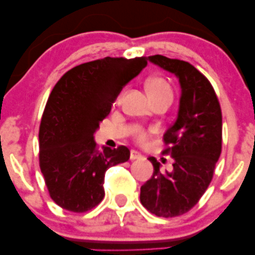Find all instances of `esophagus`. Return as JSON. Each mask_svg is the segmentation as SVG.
Instances as JSON below:
<instances>
[{
	"label": "esophagus",
	"instance_id": "obj_1",
	"mask_svg": "<svg viewBox=\"0 0 255 255\" xmlns=\"http://www.w3.org/2000/svg\"><path fill=\"white\" fill-rule=\"evenodd\" d=\"M129 158H130V160H135V159H141L142 156L139 153V152L131 150V151H130V157H129Z\"/></svg>",
	"mask_w": 255,
	"mask_h": 255
}]
</instances>
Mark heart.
Returning a JSON list of instances; mask_svg holds the SVG:
<instances>
[{"label": "heart", "mask_w": 255, "mask_h": 255, "mask_svg": "<svg viewBox=\"0 0 255 255\" xmlns=\"http://www.w3.org/2000/svg\"><path fill=\"white\" fill-rule=\"evenodd\" d=\"M145 87H146V91H147L148 96H150V98H153L156 97V96H159L165 92H171L170 86H169L168 83H166L164 79L159 77H152L150 79H147V81H146L145 84ZM137 139H139L140 141H142V140L145 139L144 131L142 130L137 131Z\"/></svg>", "instance_id": "obj_1"}]
</instances>
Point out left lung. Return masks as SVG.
Here are the masks:
<instances>
[{
    "label": "left lung",
    "instance_id": "obj_1",
    "mask_svg": "<svg viewBox=\"0 0 255 255\" xmlns=\"http://www.w3.org/2000/svg\"><path fill=\"white\" fill-rule=\"evenodd\" d=\"M148 61L178 79L181 96L176 121L163 135L172 170H160L156 158H148L153 175L140 188V201L158 217H176L197 205L212 180L222 151L221 105L212 85L191 63L162 55Z\"/></svg>",
    "mask_w": 255,
    "mask_h": 255
}]
</instances>
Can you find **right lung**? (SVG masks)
<instances>
[{
    "instance_id": "add662e5",
    "label": "right lung",
    "mask_w": 255,
    "mask_h": 255,
    "mask_svg": "<svg viewBox=\"0 0 255 255\" xmlns=\"http://www.w3.org/2000/svg\"><path fill=\"white\" fill-rule=\"evenodd\" d=\"M147 58L105 57L74 67L52 89L39 127V165L52 200L86 212L104 198L105 171L129 159L126 146L96 147L95 133L111 103Z\"/></svg>"
}]
</instances>
